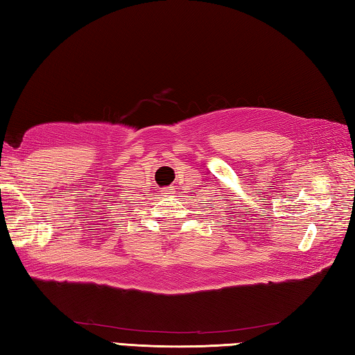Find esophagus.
Wrapping results in <instances>:
<instances>
[{
	"instance_id": "34e87169",
	"label": "esophagus",
	"mask_w": 355,
	"mask_h": 355,
	"mask_svg": "<svg viewBox=\"0 0 355 355\" xmlns=\"http://www.w3.org/2000/svg\"><path fill=\"white\" fill-rule=\"evenodd\" d=\"M173 192H175V191H173V188H166V189L163 191V194H166V196H172Z\"/></svg>"
}]
</instances>
